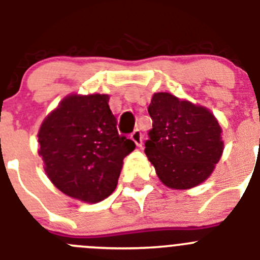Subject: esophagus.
<instances>
[{
  "label": "esophagus",
  "instance_id": "1",
  "mask_svg": "<svg viewBox=\"0 0 260 260\" xmlns=\"http://www.w3.org/2000/svg\"><path fill=\"white\" fill-rule=\"evenodd\" d=\"M131 138H132V141L135 142L137 146H141L142 145V140H144V135L141 133V131H133L132 135H131Z\"/></svg>",
  "mask_w": 260,
  "mask_h": 260
}]
</instances>
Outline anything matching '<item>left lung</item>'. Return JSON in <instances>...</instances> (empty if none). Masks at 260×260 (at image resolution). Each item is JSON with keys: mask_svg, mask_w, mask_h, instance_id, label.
Returning a JSON list of instances; mask_svg holds the SVG:
<instances>
[{"mask_svg": "<svg viewBox=\"0 0 260 260\" xmlns=\"http://www.w3.org/2000/svg\"><path fill=\"white\" fill-rule=\"evenodd\" d=\"M147 111L152 128L145 154L160 181L174 190L205 181L223 151L222 129L214 115L168 92L155 93Z\"/></svg>", "mask_w": 260, "mask_h": 260, "instance_id": "obj_1", "label": "left lung"}]
</instances>
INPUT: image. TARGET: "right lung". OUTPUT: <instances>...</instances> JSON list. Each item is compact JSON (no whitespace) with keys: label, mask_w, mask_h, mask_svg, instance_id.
Here are the masks:
<instances>
[{"label":"right lung","mask_w":260,"mask_h":260,"mask_svg":"<svg viewBox=\"0 0 260 260\" xmlns=\"http://www.w3.org/2000/svg\"><path fill=\"white\" fill-rule=\"evenodd\" d=\"M48 178L61 192L86 203L108 198L118 185L123 159L136 145L119 135L108 94H72L38 132Z\"/></svg>","instance_id":"1"}]
</instances>
